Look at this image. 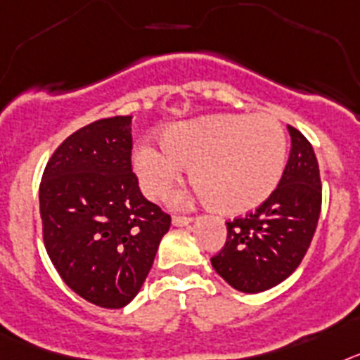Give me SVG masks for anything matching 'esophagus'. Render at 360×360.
<instances>
[{
    "instance_id": "1",
    "label": "esophagus",
    "mask_w": 360,
    "mask_h": 360,
    "mask_svg": "<svg viewBox=\"0 0 360 360\" xmlns=\"http://www.w3.org/2000/svg\"><path fill=\"white\" fill-rule=\"evenodd\" d=\"M190 221H192V217H188V215H174V217H172V223L176 224V226H184V224H188Z\"/></svg>"
}]
</instances>
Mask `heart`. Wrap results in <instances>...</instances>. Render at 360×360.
<instances>
[{
	"label": "heart",
	"mask_w": 360,
	"mask_h": 360,
	"mask_svg": "<svg viewBox=\"0 0 360 360\" xmlns=\"http://www.w3.org/2000/svg\"><path fill=\"white\" fill-rule=\"evenodd\" d=\"M192 165V181L212 206L243 214L270 198L286 165V136L271 115H208L168 128L162 146L143 143L134 167L148 198H159ZM176 201H183L176 195Z\"/></svg>",
	"instance_id": "obj_1"
}]
</instances>
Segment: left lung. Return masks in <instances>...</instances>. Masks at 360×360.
<instances>
[{
	"label": "left lung",
	"mask_w": 360,
	"mask_h": 360,
	"mask_svg": "<svg viewBox=\"0 0 360 360\" xmlns=\"http://www.w3.org/2000/svg\"><path fill=\"white\" fill-rule=\"evenodd\" d=\"M292 150L283 177L255 212L226 223V243L212 266L230 286L259 293L297 270L314 239L323 186L314 146L290 127Z\"/></svg>",
	"instance_id": "obj_1"
}]
</instances>
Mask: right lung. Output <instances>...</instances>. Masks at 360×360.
<instances>
[{"label":"right lung","instance_id":"right-lung-1","mask_svg":"<svg viewBox=\"0 0 360 360\" xmlns=\"http://www.w3.org/2000/svg\"><path fill=\"white\" fill-rule=\"evenodd\" d=\"M132 115L68 136L39 184L43 243L68 288L101 308L141 290L172 219L146 201L132 170Z\"/></svg>","mask_w":360,"mask_h":360}]
</instances>
